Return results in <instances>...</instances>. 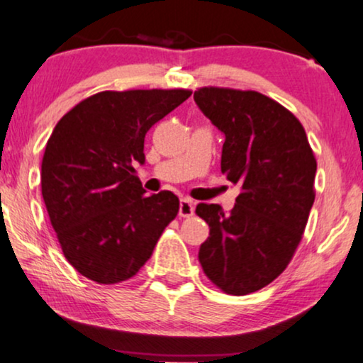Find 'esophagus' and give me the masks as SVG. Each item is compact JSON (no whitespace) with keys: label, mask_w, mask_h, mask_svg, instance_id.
Here are the masks:
<instances>
[{"label":"esophagus","mask_w":363,"mask_h":363,"mask_svg":"<svg viewBox=\"0 0 363 363\" xmlns=\"http://www.w3.org/2000/svg\"><path fill=\"white\" fill-rule=\"evenodd\" d=\"M195 213V203L190 198H182L180 200V210H178V215L183 218L191 216Z\"/></svg>","instance_id":"1"}]
</instances>
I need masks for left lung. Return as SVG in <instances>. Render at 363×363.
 I'll use <instances>...</instances> for the list:
<instances>
[{
	"instance_id": "obj_1",
	"label": "left lung",
	"mask_w": 363,
	"mask_h": 363,
	"mask_svg": "<svg viewBox=\"0 0 363 363\" xmlns=\"http://www.w3.org/2000/svg\"><path fill=\"white\" fill-rule=\"evenodd\" d=\"M193 99L225 135L221 172L241 185L231 213L196 206L210 226L198 259L213 284L245 296L289 264L314 205L317 163L304 127L272 99L220 87L198 89Z\"/></svg>"
}]
</instances>
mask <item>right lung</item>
Here are the masks:
<instances>
[{
  "label": "right lung",
  "mask_w": 363,
  "mask_h": 363,
  "mask_svg": "<svg viewBox=\"0 0 363 363\" xmlns=\"http://www.w3.org/2000/svg\"><path fill=\"white\" fill-rule=\"evenodd\" d=\"M190 91L99 92L71 108L49 137L41 188L64 256L99 284L130 279L180 201L163 190L145 195L135 163H145V133Z\"/></svg>",
  "instance_id": "obj_1"
}]
</instances>
